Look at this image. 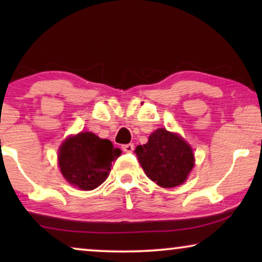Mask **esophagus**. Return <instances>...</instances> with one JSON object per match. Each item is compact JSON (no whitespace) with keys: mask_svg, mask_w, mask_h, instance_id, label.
<instances>
[{"mask_svg":"<svg viewBox=\"0 0 262 262\" xmlns=\"http://www.w3.org/2000/svg\"><path fill=\"white\" fill-rule=\"evenodd\" d=\"M123 150L125 152H132L135 150V145L134 144H125V145H123Z\"/></svg>","mask_w":262,"mask_h":262,"instance_id":"34e87169","label":"esophagus"}]
</instances>
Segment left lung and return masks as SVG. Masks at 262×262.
Listing matches in <instances>:
<instances>
[{
    "label": "left lung",
    "mask_w": 262,
    "mask_h": 262,
    "mask_svg": "<svg viewBox=\"0 0 262 262\" xmlns=\"http://www.w3.org/2000/svg\"><path fill=\"white\" fill-rule=\"evenodd\" d=\"M150 180L164 188L184 184L194 167V154L181 136L161 127L149 136L146 144L135 150Z\"/></svg>",
    "instance_id": "8db88e82"
}]
</instances>
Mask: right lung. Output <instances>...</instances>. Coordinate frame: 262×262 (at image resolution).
Masks as SVG:
<instances>
[{
    "instance_id": "right-lung-1",
    "label": "right lung",
    "mask_w": 262,
    "mask_h": 262,
    "mask_svg": "<svg viewBox=\"0 0 262 262\" xmlns=\"http://www.w3.org/2000/svg\"><path fill=\"white\" fill-rule=\"evenodd\" d=\"M120 154L108 139H101L93 132H80L59 146L60 173L70 185L92 191L106 180L112 162Z\"/></svg>"
}]
</instances>
